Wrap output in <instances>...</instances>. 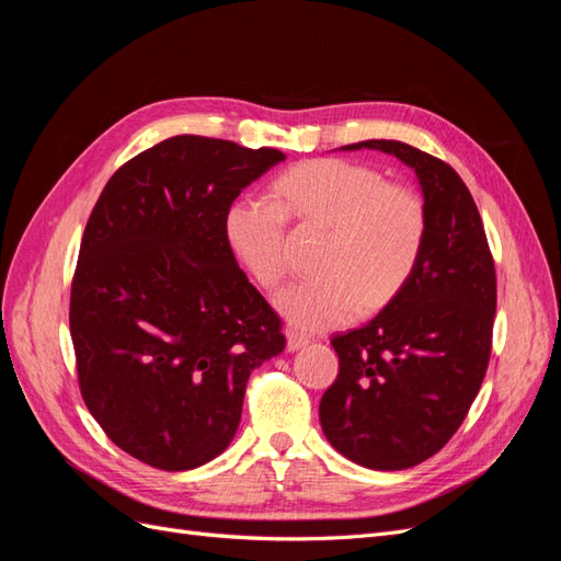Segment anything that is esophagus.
<instances>
[{
	"label": "esophagus",
	"instance_id": "obj_1",
	"mask_svg": "<svg viewBox=\"0 0 561 561\" xmlns=\"http://www.w3.org/2000/svg\"><path fill=\"white\" fill-rule=\"evenodd\" d=\"M309 344H311V339L304 336L301 332H295V330L287 332V351H290V353H295L304 346H309Z\"/></svg>",
	"mask_w": 561,
	"mask_h": 561
}]
</instances>
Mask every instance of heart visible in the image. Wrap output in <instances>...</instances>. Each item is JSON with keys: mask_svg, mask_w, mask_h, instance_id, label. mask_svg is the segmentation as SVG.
Segmentation results:
<instances>
[{"mask_svg": "<svg viewBox=\"0 0 561 561\" xmlns=\"http://www.w3.org/2000/svg\"><path fill=\"white\" fill-rule=\"evenodd\" d=\"M276 201L245 196L225 215V236L239 262L264 287L287 271L285 215L328 229L320 276L283 287L274 304L301 332L346 325L365 307L379 311L410 283L426 243L423 198L407 184L344 159H313L274 184Z\"/></svg>", "mask_w": 561, "mask_h": 561, "instance_id": "heart-1", "label": "heart"}]
</instances>
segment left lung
<instances>
[{
    "instance_id": "8db88e82",
    "label": "left lung",
    "mask_w": 561,
    "mask_h": 561,
    "mask_svg": "<svg viewBox=\"0 0 561 561\" xmlns=\"http://www.w3.org/2000/svg\"><path fill=\"white\" fill-rule=\"evenodd\" d=\"M410 165L428 229L404 290L367 325L336 334V381L320 426L348 461L404 470L443 449L482 386L496 316V271L478 206L451 165L398 140H365Z\"/></svg>"
}]
</instances>
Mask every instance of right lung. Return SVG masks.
<instances>
[{"label":"right lung","instance_id":"obj_1","mask_svg":"<svg viewBox=\"0 0 561 561\" xmlns=\"http://www.w3.org/2000/svg\"><path fill=\"white\" fill-rule=\"evenodd\" d=\"M278 149L175 135L124 163L83 231L70 334L83 402L116 447L161 470L222 454L250 371L285 348L236 262L225 215Z\"/></svg>","mask_w":561,"mask_h":561}]
</instances>
